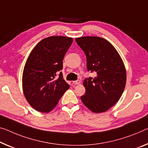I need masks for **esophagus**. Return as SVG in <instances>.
Masks as SVG:
<instances>
[{
    "instance_id": "1",
    "label": "esophagus",
    "mask_w": 148,
    "mask_h": 148,
    "mask_svg": "<svg viewBox=\"0 0 148 148\" xmlns=\"http://www.w3.org/2000/svg\"><path fill=\"white\" fill-rule=\"evenodd\" d=\"M81 83V81L80 80H77V81H73V83L75 84V85H79V83Z\"/></svg>"
}]
</instances>
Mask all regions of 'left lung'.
Segmentation results:
<instances>
[{
    "instance_id": "obj_1",
    "label": "left lung",
    "mask_w": 148,
    "mask_h": 148,
    "mask_svg": "<svg viewBox=\"0 0 148 148\" xmlns=\"http://www.w3.org/2000/svg\"><path fill=\"white\" fill-rule=\"evenodd\" d=\"M85 52L88 71L96 73L95 78L85 79L83 103L95 113L107 111L119 101L126 82L123 61L115 47L104 38L85 36L75 38Z\"/></svg>"
}]
</instances>
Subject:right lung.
Segmentation results:
<instances>
[{
    "instance_id": "right-lung-1",
    "label": "right lung",
    "mask_w": 148,
    "mask_h": 148,
    "mask_svg": "<svg viewBox=\"0 0 148 148\" xmlns=\"http://www.w3.org/2000/svg\"><path fill=\"white\" fill-rule=\"evenodd\" d=\"M73 38L50 36L41 40L29 53L22 74V88L32 107L49 112L56 107L69 85L63 79V58Z\"/></svg>"
}]
</instances>
